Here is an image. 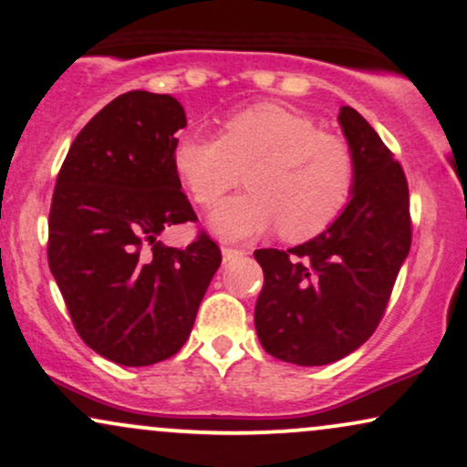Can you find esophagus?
<instances>
[{
	"label": "esophagus",
	"mask_w": 467,
	"mask_h": 467,
	"mask_svg": "<svg viewBox=\"0 0 467 467\" xmlns=\"http://www.w3.org/2000/svg\"><path fill=\"white\" fill-rule=\"evenodd\" d=\"M241 254H245V250H241V247H230V245H223V247H222V256H223V263L233 261V258L241 256Z\"/></svg>",
	"instance_id": "1"
}]
</instances>
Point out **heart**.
<instances>
[{
    "instance_id": "obj_1",
    "label": "heart",
    "mask_w": 467,
    "mask_h": 467,
    "mask_svg": "<svg viewBox=\"0 0 467 467\" xmlns=\"http://www.w3.org/2000/svg\"><path fill=\"white\" fill-rule=\"evenodd\" d=\"M172 165L198 204L215 206L245 170L244 196L217 206L209 226L223 239H254L280 226L288 241L317 237L349 202L356 157L340 133L280 103H254L222 120L220 135L182 131Z\"/></svg>"
}]
</instances>
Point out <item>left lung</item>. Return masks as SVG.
Segmentation results:
<instances>
[{
    "label": "left lung",
    "instance_id": "obj_1",
    "mask_svg": "<svg viewBox=\"0 0 467 467\" xmlns=\"http://www.w3.org/2000/svg\"><path fill=\"white\" fill-rule=\"evenodd\" d=\"M338 120L356 157L351 202L318 237L254 252L265 274L256 334L269 356L299 366L336 362L373 336L411 245L403 168L356 109Z\"/></svg>",
    "mask_w": 467,
    "mask_h": 467
}]
</instances>
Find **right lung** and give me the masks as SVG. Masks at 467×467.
Listing matches in <instances>:
<instances>
[{
    "instance_id": "obj_1",
    "label": "right lung",
    "mask_w": 467,
    "mask_h": 467,
    "mask_svg": "<svg viewBox=\"0 0 467 467\" xmlns=\"http://www.w3.org/2000/svg\"><path fill=\"white\" fill-rule=\"evenodd\" d=\"M185 125L170 94H120L77 135L53 190L49 269L81 340L122 366L157 364L185 345L222 263L202 228L187 247L157 239L198 222L172 165Z\"/></svg>"
}]
</instances>
